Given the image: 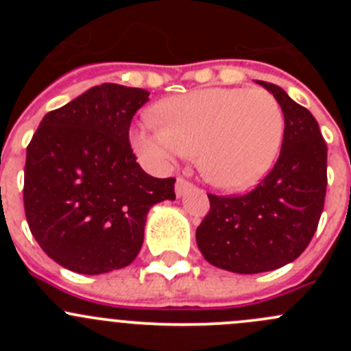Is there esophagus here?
I'll list each match as a JSON object with an SVG mask.
<instances>
[{
    "label": "esophagus",
    "instance_id": "esophagus-1",
    "mask_svg": "<svg viewBox=\"0 0 351 351\" xmlns=\"http://www.w3.org/2000/svg\"><path fill=\"white\" fill-rule=\"evenodd\" d=\"M192 189H193V185L190 182H186V180H183V178L176 180V186H175L176 197H183L185 193H189Z\"/></svg>",
    "mask_w": 351,
    "mask_h": 351
}]
</instances>
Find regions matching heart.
Segmentation results:
<instances>
[{
  "mask_svg": "<svg viewBox=\"0 0 351 351\" xmlns=\"http://www.w3.org/2000/svg\"><path fill=\"white\" fill-rule=\"evenodd\" d=\"M156 115L159 122H143L132 132L137 153L162 166L197 151L204 178L228 192L260 183L284 143V110L261 88L190 91L159 101Z\"/></svg>",
  "mask_w": 351,
  "mask_h": 351,
  "instance_id": "heart-1",
  "label": "heart"
}]
</instances>
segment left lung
<instances>
[{
  "label": "left lung",
  "mask_w": 351,
  "mask_h": 351,
  "mask_svg": "<svg viewBox=\"0 0 351 351\" xmlns=\"http://www.w3.org/2000/svg\"><path fill=\"white\" fill-rule=\"evenodd\" d=\"M256 83L284 110L280 156L246 195L208 193L210 210L195 234L205 260L234 274L277 270L299 258L319 224L328 185V147L317 120L280 86Z\"/></svg>",
  "instance_id": "8db88e82"
}]
</instances>
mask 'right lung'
Masks as SVG:
<instances>
[{"label": "right lung", "mask_w": 351, "mask_h": 351, "mask_svg": "<svg viewBox=\"0 0 351 351\" xmlns=\"http://www.w3.org/2000/svg\"><path fill=\"white\" fill-rule=\"evenodd\" d=\"M147 100L141 88L93 86L49 112L28 144V228L67 270L98 275L130 265L149 208L175 200V178L147 175L130 149V122Z\"/></svg>", "instance_id": "obj_1"}]
</instances>
